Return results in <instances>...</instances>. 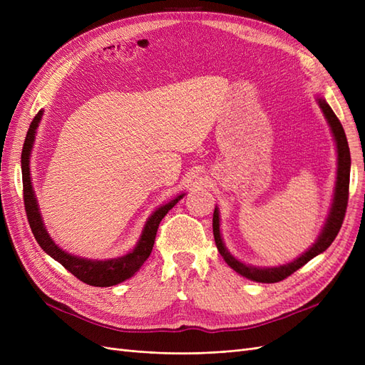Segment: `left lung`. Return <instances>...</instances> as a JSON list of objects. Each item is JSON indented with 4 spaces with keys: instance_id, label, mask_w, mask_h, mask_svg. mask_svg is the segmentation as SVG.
<instances>
[{
    "instance_id": "left-lung-1",
    "label": "left lung",
    "mask_w": 365,
    "mask_h": 365,
    "mask_svg": "<svg viewBox=\"0 0 365 365\" xmlns=\"http://www.w3.org/2000/svg\"><path fill=\"white\" fill-rule=\"evenodd\" d=\"M318 105L322 108V111L327 120V123L332 129L334 140L336 145V152H338V169H336V184H335V193H334V201L332 207H330L329 216L326 219V224L322 230V235L318 236L315 244L309 248L306 252H303L300 257H297L291 263L280 264V267H274V268H259V267H252V264H247L239 262L236 257H233L230 254V251L225 248L222 236H220V228H219V210L215 208L213 213V235H215V242L220 256L224 257V260L233 268L237 274L244 275V277L252 280V282H259V283H275V282H282L286 277H289L292 272L297 269H300L303 264H306L309 260L314 259L318 254H322L326 251L330 244L335 240L336 235L339 233V228L342 225V220H344L346 216V210H347V201H349V182H350V149H349V143L346 138V132L342 129L341 121L332 111V108L327 105L323 97H318Z\"/></svg>"
}]
</instances>
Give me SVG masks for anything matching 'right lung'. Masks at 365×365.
Here are the masks:
<instances>
[{"label":"right lung","mask_w":365,"mask_h":365,"mask_svg":"<svg viewBox=\"0 0 365 365\" xmlns=\"http://www.w3.org/2000/svg\"><path fill=\"white\" fill-rule=\"evenodd\" d=\"M41 118H42V111H39L30 123L24 146H23V152H21L24 205H26V213H27V219H29L33 236H35L39 247L46 251L50 257L59 262L65 269L70 271L74 275V277H77L86 284L105 288V286H114L130 279L150 256L161 219L168 215L169 210L176 202L181 200L184 193L176 196L170 202L161 205L150 215V217L146 220L145 228L141 231V236L137 242L135 248L129 251L128 254H125V256L115 257V259H106V260H91V259L71 256V254L63 251L62 248H59L56 244H54L53 239L47 233L46 225H43V220L39 212L35 192H33L31 178H30V153H31L33 143H35L36 129L39 126Z\"/></svg>","instance_id":"1"}]
</instances>
